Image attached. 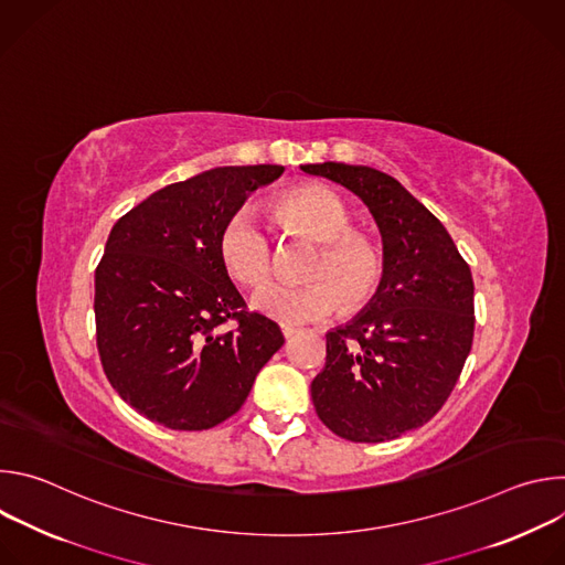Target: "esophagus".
<instances>
[{
	"mask_svg": "<svg viewBox=\"0 0 565 565\" xmlns=\"http://www.w3.org/2000/svg\"><path fill=\"white\" fill-rule=\"evenodd\" d=\"M281 333H284V338H286V340H288V338H292V335H297V333H299V331H297V329H295V327H288V324H284V327H281Z\"/></svg>",
	"mask_w": 565,
	"mask_h": 565,
	"instance_id": "34e87169",
	"label": "esophagus"
}]
</instances>
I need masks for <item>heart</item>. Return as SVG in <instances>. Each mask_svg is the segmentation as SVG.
<instances>
[{
	"label": "heart",
	"mask_w": 565,
	"mask_h": 565,
	"mask_svg": "<svg viewBox=\"0 0 565 565\" xmlns=\"http://www.w3.org/2000/svg\"><path fill=\"white\" fill-rule=\"evenodd\" d=\"M275 214L279 223L295 234L319 241L310 284L268 281L253 295V306L281 324L297 327L331 317L342 297L347 306L366 303L384 277V257L375 241L351 230L347 205L324 188H299L284 194ZM218 253L232 279L246 286L262 284L275 264V244L255 210L241 207L223 225Z\"/></svg>",
	"instance_id": "obj_1"
}]
</instances>
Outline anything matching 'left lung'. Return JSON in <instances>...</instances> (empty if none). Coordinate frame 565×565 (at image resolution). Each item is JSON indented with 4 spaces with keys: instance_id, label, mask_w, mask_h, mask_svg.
<instances>
[{
    "instance_id": "1",
    "label": "left lung",
    "mask_w": 565,
    "mask_h": 565,
    "mask_svg": "<svg viewBox=\"0 0 565 565\" xmlns=\"http://www.w3.org/2000/svg\"><path fill=\"white\" fill-rule=\"evenodd\" d=\"M364 201L384 250L366 308L327 333V366L310 384L333 434L384 443L429 423L454 391L473 342V279L445 225L393 177L364 166H301Z\"/></svg>"
}]
</instances>
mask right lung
I'll use <instances>...</instances> for the list:
<instances>
[{"instance_id": "obj_1", "label": "right lung", "mask_w": 565, "mask_h": 565, "mask_svg": "<svg viewBox=\"0 0 565 565\" xmlns=\"http://www.w3.org/2000/svg\"><path fill=\"white\" fill-rule=\"evenodd\" d=\"M281 174L214 168L153 192L111 227L96 268V342L111 386L145 418L216 427L281 349L279 327L246 308L218 253L225 221Z\"/></svg>"}]
</instances>
